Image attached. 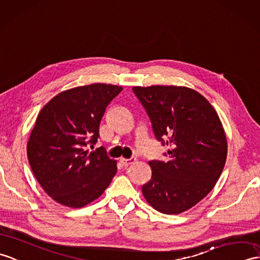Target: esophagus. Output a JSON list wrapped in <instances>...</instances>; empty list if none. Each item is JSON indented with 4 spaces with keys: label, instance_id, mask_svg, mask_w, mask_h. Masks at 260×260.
Here are the masks:
<instances>
[{
    "label": "esophagus",
    "instance_id": "esophagus-1",
    "mask_svg": "<svg viewBox=\"0 0 260 260\" xmlns=\"http://www.w3.org/2000/svg\"><path fill=\"white\" fill-rule=\"evenodd\" d=\"M136 160V158L135 157H131V158H120L119 159V161L122 162V164L124 165V166H127V165H129V164H132V162H134Z\"/></svg>",
    "mask_w": 260,
    "mask_h": 260
}]
</instances>
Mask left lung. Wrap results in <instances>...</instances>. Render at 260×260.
Masks as SVG:
<instances>
[{
    "label": "left lung",
    "instance_id": "left-lung-1",
    "mask_svg": "<svg viewBox=\"0 0 260 260\" xmlns=\"http://www.w3.org/2000/svg\"><path fill=\"white\" fill-rule=\"evenodd\" d=\"M152 123L156 140L168 147L165 160H150L143 185L147 203L162 214H180L214 188L224 170L227 141L210 103L182 86L133 87Z\"/></svg>",
    "mask_w": 260,
    "mask_h": 260
}]
</instances>
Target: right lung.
<instances>
[{"instance_id":"right-lung-1","label":"right lung","mask_w":260,"mask_h":260,"mask_svg":"<svg viewBox=\"0 0 260 260\" xmlns=\"http://www.w3.org/2000/svg\"><path fill=\"white\" fill-rule=\"evenodd\" d=\"M111 84H90L59 93L42 108L27 143L35 178L54 201L80 208L99 198L115 176L116 161L104 147H85L100 137L107 105L122 92Z\"/></svg>"}]
</instances>
